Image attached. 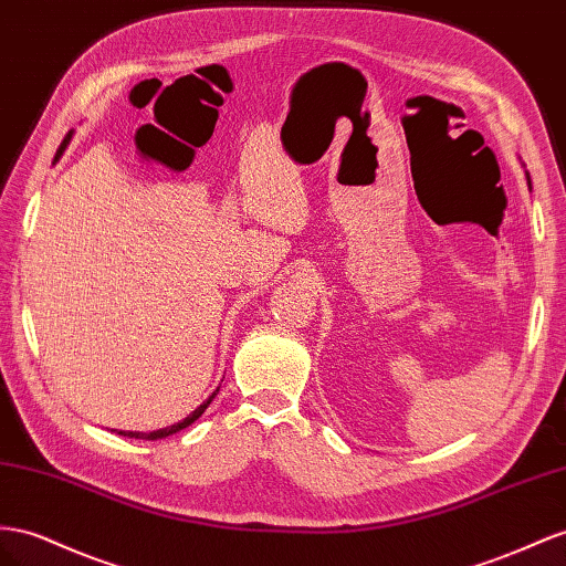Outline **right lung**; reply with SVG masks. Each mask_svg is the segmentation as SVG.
<instances>
[{
    "label": "right lung",
    "mask_w": 566,
    "mask_h": 566,
    "mask_svg": "<svg viewBox=\"0 0 566 566\" xmlns=\"http://www.w3.org/2000/svg\"><path fill=\"white\" fill-rule=\"evenodd\" d=\"M66 140H69V135H66ZM66 140L61 143V147H59V151L64 149V145H66ZM56 151V155H59ZM213 397V395H211ZM211 397L207 402H202L200 407H197L190 417H186L182 421H178V423H174V426H169V429H161V431H155V433H133V431H118V436H128V438H143V440H157V438H164V436H171V433H176V431H180V429H186V426H190L192 421H197L200 419L202 415H205V409L209 407V402H211Z\"/></svg>",
    "instance_id": "obj_1"
}]
</instances>
